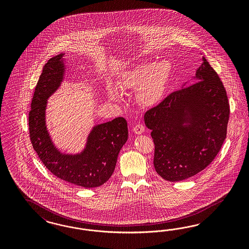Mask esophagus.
Masks as SVG:
<instances>
[{"instance_id": "obj_1", "label": "esophagus", "mask_w": 249, "mask_h": 249, "mask_svg": "<svg viewBox=\"0 0 249 249\" xmlns=\"http://www.w3.org/2000/svg\"><path fill=\"white\" fill-rule=\"evenodd\" d=\"M144 130H145V128H144L143 125L140 124V123L136 124L133 128V132L136 134H142V133H143Z\"/></svg>"}]
</instances>
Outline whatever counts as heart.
<instances>
[{
    "label": "heart",
    "mask_w": 249,
    "mask_h": 249,
    "mask_svg": "<svg viewBox=\"0 0 249 249\" xmlns=\"http://www.w3.org/2000/svg\"><path fill=\"white\" fill-rule=\"evenodd\" d=\"M170 74L171 64L168 61L143 63L122 73L120 85L122 90H141V101L144 105L153 106L162 98ZM109 94L120 99V95L112 88H109Z\"/></svg>",
    "instance_id": "1"
}]
</instances>
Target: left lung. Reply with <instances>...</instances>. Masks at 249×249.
I'll return each instance as SVG.
<instances>
[{"label": "left lung", "mask_w": 249, "mask_h": 249, "mask_svg": "<svg viewBox=\"0 0 249 249\" xmlns=\"http://www.w3.org/2000/svg\"><path fill=\"white\" fill-rule=\"evenodd\" d=\"M196 78L144 114L154 142V168L166 181H182L203 171L226 140L230 115L226 89L204 57Z\"/></svg>", "instance_id": "obj_1"}]
</instances>
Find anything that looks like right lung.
<instances>
[{"instance_id":"add662e5","label":"right lung","mask_w":249,"mask_h":249,"mask_svg":"<svg viewBox=\"0 0 249 249\" xmlns=\"http://www.w3.org/2000/svg\"><path fill=\"white\" fill-rule=\"evenodd\" d=\"M63 55L50 58L38 79L28 117L31 143L44 165L57 178L84 188L98 187L113 174L119 152L128 140V124L119 117L96 126L87 148L78 155H64L53 147L45 128V106L63 79Z\"/></svg>"}]
</instances>
